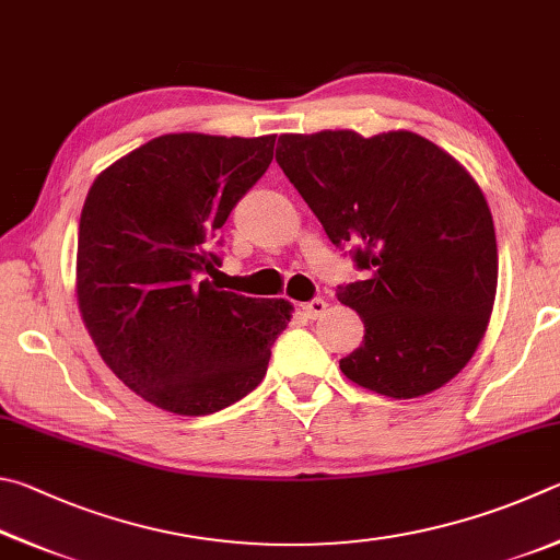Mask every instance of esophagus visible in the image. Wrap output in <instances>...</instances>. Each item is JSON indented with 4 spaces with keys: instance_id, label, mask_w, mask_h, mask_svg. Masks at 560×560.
<instances>
[{
    "instance_id": "34e87169",
    "label": "esophagus",
    "mask_w": 560,
    "mask_h": 560,
    "mask_svg": "<svg viewBox=\"0 0 560 560\" xmlns=\"http://www.w3.org/2000/svg\"><path fill=\"white\" fill-rule=\"evenodd\" d=\"M302 312H305V317L317 319L327 312V302L322 298H315V300H310V302H305V305H302Z\"/></svg>"
}]
</instances>
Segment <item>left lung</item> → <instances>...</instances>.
Returning a JSON list of instances; mask_svg holds the SVG:
<instances>
[{"mask_svg": "<svg viewBox=\"0 0 560 560\" xmlns=\"http://www.w3.org/2000/svg\"><path fill=\"white\" fill-rule=\"evenodd\" d=\"M280 170L364 280L339 285L364 341L339 361L357 386L418 398L445 386L482 341L497 295V235L479 184L408 130L280 135Z\"/></svg>", "mask_w": 560, "mask_h": 560, "instance_id": "obj_1", "label": "left lung"}]
</instances>
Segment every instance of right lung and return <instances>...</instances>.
I'll use <instances>...</instances> for the list:
<instances>
[{"label": "right lung", "mask_w": 560, "mask_h": 560, "mask_svg": "<svg viewBox=\"0 0 560 560\" xmlns=\"http://www.w3.org/2000/svg\"><path fill=\"white\" fill-rule=\"evenodd\" d=\"M275 135L154 137L97 174L78 225V307L113 374L147 404L209 416L248 396L288 300L213 285L211 241L272 162Z\"/></svg>", "instance_id": "1"}]
</instances>
